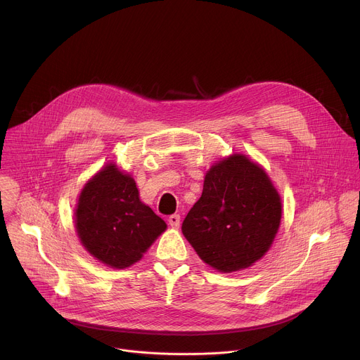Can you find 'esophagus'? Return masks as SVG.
Instances as JSON below:
<instances>
[{
	"label": "esophagus",
	"mask_w": 360,
	"mask_h": 360,
	"mask_svg": "<svg viewBox=\"0 0 360 360\" xmlns=\"http://www.w3.org/2000/svg\"><path fill=\"white\" fill-rule=\"evenodd\" d=\"M168 224L172 226V228H179V224H181V217L179 214H174L168 218Z\"/></svg>",
	"instance_id": "1"
}]
</instances>
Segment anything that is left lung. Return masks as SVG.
<instances>
[{"label": "left lung", "mask_w": 360, "mask_h": 360, "mask_svg": "<svg viewBox=\"0 0 360 360\" xmlns=\"http://www.w3.org/2000/svg\"><path fill=\"white\" fill-rule=\"evenodd\" d=\"M282 217L281 198L262 168L243 155L214 165L182 224L199 258L221 272L250 266L266 253Z\"/></svg>", "instance_id": "1"}]
</instances>
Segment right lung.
I'll return each mask as SVG.
<instances>
[{"label":"right lung","mask_w":360,"mask_h":360,"mask_svg":"<svg viewBox=\"0 0 360 360\" xmlns=\"http://www.w3.org/2000/svg\"><path fill=\"white\" fill-rule=\"evenodd\" d=\"M75 226L85 249L112 268H127L165 229L167 224L139 200L135 181L107 165L82 189Z\"/></svg>","instance_id":"1"}]
</instances>
